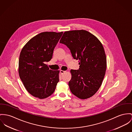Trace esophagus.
<instances>
[{
  "instance_id": "1",
  "label": "esophagus",
  "mask_w": 132,
  "mask_h": 132,
  "mask_svg": "<svg viewBox=\"0 0 132 132\" xmlns=\"http://www.w3.org/2000/svg\"><path fill=\"white\" fill-rule=\"evenodd\" d=\"M66 71H63V70H61L60 71V73H61V74L62 75H63V74H64L65 73H66Z\"/></svg>"
}]
</instances>
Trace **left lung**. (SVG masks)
Returning <instances> with one entry per match:
<instances>
[{
	"label": "left lung",
	"instance_id": "1",
	"mask_svg": "<svg viewBox=\"0 0 132 132\" xmlns=\"http://www.w3.org/2000/svg\"><path fill=\"white\" fill-rule=\"evenodd\" d=\"M70 50L74 59L78 60V70L71 69L68 84L71 92L84 100L99 89L106 68V59L101 42L86 30L65 31L60 41Z\"/></svg>",
	"mask_w": 132,
	"mask_h": 132
}]
</instances>
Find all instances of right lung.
Returning <instances> with one entry per match:
<instances>
[{
	"instance_id": "add662e5",
	"label": "right lung",
	"mask_w": 132,
	"mask_h": 132,
	"mask_svg": "<svg viewBox=\"0 0 132 132\" xmlns=\"http://www.w3.org/2000/svg\"><path fill=\"white\" fill-rule=\"evenodd\" d=\"M63 31L43 32L31 38L20 52L19 73L26 89L40 99L52 95L59 81V70H52L45 62L52 58Z\"/></svg>"
}]
</instances>
